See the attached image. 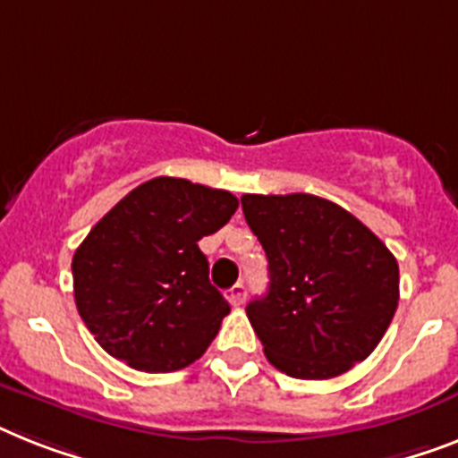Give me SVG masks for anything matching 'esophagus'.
Wrapping results in <instances>:
<instances>
[{
    "label": "esophagus",
    "mask_w": 458,
    "mask_h": 458,
    "mask_svg": "<svg viewBox=\"0 0 458 458\" xmlns=\"http://www.w3.org/2000/svg\"><path fill=\"white\" fill-rule=\"evenodd\" d=\"M245 294H248V290H245L243 283H236V285L229 290V301H232L233 306H241L245 301Z\"/></svg>",
    "instance_id": "obj_1"
}]
</instances>
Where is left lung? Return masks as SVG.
<instances>
[{"label": "left lung", "instance_id": "obj_1", "mask_svg": "<svg viewBox=\"0 0 458 458\" xmlns=\"http://www.w3.org/2000/svg\"><path fill=\"white\" fill-rule=\"evenodd\" d=\"M269 259V293L245 306L264 353L294 379H332L377 349L398 309V262L337 203L243 194Z\"/></svg>", "mask_w": 458, "mask_h": 458}]
</instances>
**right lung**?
<instances>
[{
    "label": "right lung",
    "mask_w": 458,
    "mask_h": 458,
    "mask_svg": "<svg viewBox=\"0 0 458 458\" xmlns=\"http://www.w3.org/2000/svg\"><path fill=\"white\" fill-rule=\"evenodd\" d=\"M238 199L182 177L135 187L72 259L74 301L90 335L128 368L173 372L206 353L229 313L199 248L232 220Z\"/></svg>",
    "instance_id": "add662e5"
}]
</instances>
